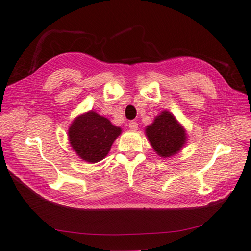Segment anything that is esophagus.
Listing matches in <instances>:
<instances>
[{"mask_svg": "<svg viewBox=\"0 0 251 251\" xmlns=\"http://www.w3.org/2000/svg\"><path fill=\"white\" fill-rule=\"evenodd\" d=\"M128 127L131 130H137L138 129V124H137V122H129Z\"/></svg>", "mask_w": 251, "mask_h": 251, "instance_id": "1", "label": "esophagus"}]
</instances>
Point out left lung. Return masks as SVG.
<instances>
[{"label": "left lung", "mask_w": 251, "mask_h": 251, "mask_svg": "<svg viewBox=\"0 0 251 251\" xmlns=\"http://www.w3.org/2000/svg\"><path fill=\"white\" fill-rule=\"evenodd\" d=\"M146 136L155 153L162 159L177 154L187 142V131L170 111H162L146 127Z\"/></svg>", "instance_id": "1"}]
</instances>
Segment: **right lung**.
Segmentation results:
<instances>
[{
	"label": "right lung",
	"instance_id": "1",
	"mask_svg": "<svg viewBox=\"0 0 251 251\" xmlns=\"http://www.w3.org/2000/svg\"><path fill=\"white\" fill-rule=\"evenodd\" d=\"M122 128L95 111L78 115L68 128V140L76 154L88 163H97L109 154Z\"/></svg>",
	"mask_w": 251,
	"mask_h": 251
}]
</instances>
